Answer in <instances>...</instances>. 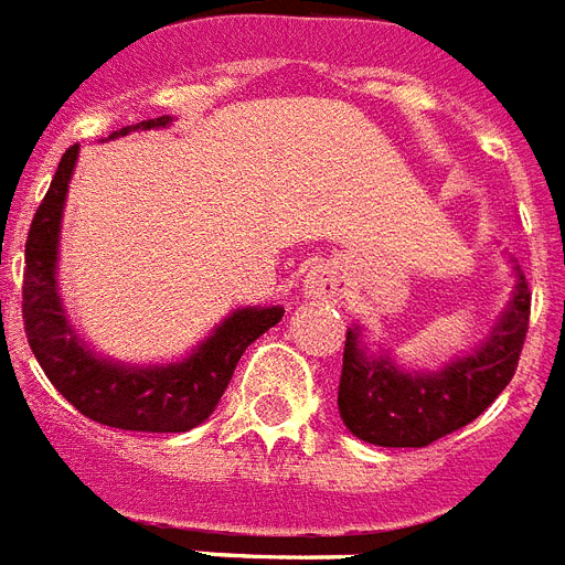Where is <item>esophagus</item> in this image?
<instances>
[{
	"mask_svg": "<svg viewBox=\"0 0 565 565\" xmlns=\"http://www.w3.org/2000/svg\"><path fill=\"white\" fill-rule=\"evenodd\" d=\"M303 288H306V295H309V297L335 295V279L329 277L327 270H311L309 277H306Z\"/></svg>",
	"mask_w": 565,
	"mask_h": 565,
	"instance_id": "34e87169",
	"label": "esophagus"
}]
</instances>
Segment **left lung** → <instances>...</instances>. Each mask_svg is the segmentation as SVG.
<instances>
[{"instance_id":"obj_1","label":"left lung","mask_w":565,"mask_h":565,"mask_svg":"<svg viewBox=\"0 0 565 565\" xmlns=\"http://www.w3.org/2000/svg\"><path fill=\"white\" fill-rule=\"evenodd\" d=\"M511 300L493 329L469 353L437 370L399 367L385 350L370 353L361 327L347 329L338 411L359 440L391 449H417L452 435L502 394L525 344L531 291L513 268Z\"/></svg>"}]
</instances>
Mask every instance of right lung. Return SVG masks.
I'll return each mask as SVG.
<instances>
[{"label": "right lung", "instance_id": "obj_1", "mask_svg": "<svg viewBox=\"0 0 565 565\" xmlns=\"http://www.w3.org/2000/svg\"><path fill=\"white\" fill-rule=\"evenodd\" d=\"M171 125V116L139 121L113 130L110 139L130 130H151ZM78 146L61 157L25 242V277H22V320L31 353L63 399H70L84 417L125 431H189L210 417L221 394L227 391L233 370L247 347L262 332L277 327L282 306H245L233 309L210 335L171 364H121L98 355L75 332L61 288V221L70 195V180L78 162Z\"/></svg>", "mask_w": 565, "mask_h": 565}]
</instances>
